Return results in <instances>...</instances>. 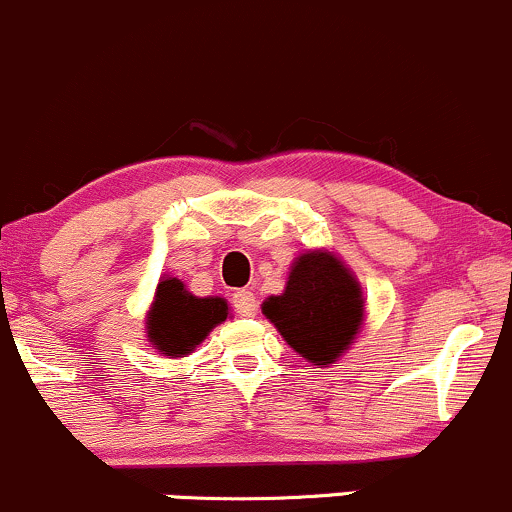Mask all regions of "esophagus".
<instances>
[{
  "label": "esophagus",
  "instance_id": "1",
  "mask_svg": "<svg viewBox=\"0 0 512 512\" xmlns=\"http://www.w3.org/2000/svg\"><path fill=\"white\" fill-rule=\"evenodd\" d=\"M232 307L239 317H251L256 314V295L251 290H239L232 295Z\"/></svg>",
  "mask_w": 512,
  "mask_h": 512
}]
</instances>
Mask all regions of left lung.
<instances>
[{"label":"left lung","mask_w":512,"mask_h":512,"mask_svg":"<svg viewBox=\"0 0 512 512\" xmlns=\"http://www.w3.org/2000/svg\"><path fill=\"white\" fill-rule=\"evenodd\" d=\"M263 314L302 358L329 365L363 324V295L338 258L309 251L292 266L283 295L263 302Z\"/></svg>","instance_id":"left-lung-1"}]
</instances>
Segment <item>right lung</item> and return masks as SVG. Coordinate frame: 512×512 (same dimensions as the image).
<instances>
[{"mask_svg": "<svg viewBox=\"0 0 512 512\" xmlns=\"http://www.w3.org/2000/svg\"><path fill=\"white\" fill-rule=\"evenodd\" d=\"M225 319L227 302L222 297H193L181 280L166 278L147 317V336L159 353L181 358Z\"/></svg>", "mask_w": 512, "mask_h": 512, "instance_id": "right-lung-1", "label": "right lung"}]
</instances>
